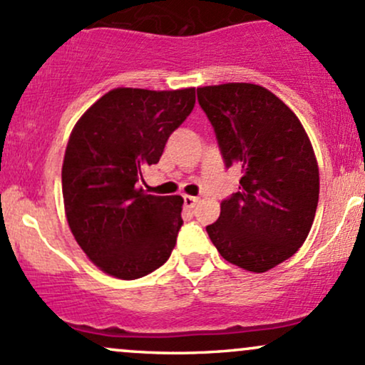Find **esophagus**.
<instances>
[{
	"instance_id": "obj_1",
	"label": "esophagus",
	"mask_w": 365,
	"mask_h": 365,
	"mask_svg": "<svg viewBox=\"0 0 365 365\" xmlns=\"http://www.w3.org/2000/svg\"><path fill=\"white\" fill-rule=\"evenodd\" d=\"M199 202V197H194V195H183V204H185L187 209H192L195 207V204Z\"/></svg>"
}]
</instances>
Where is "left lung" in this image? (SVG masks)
<instances>
[{
    "label": "left lung",
    "instance_id": "8db88e82",
    "mask_svg": "<svg viewBox=\"0 0 365 365\" xmlns=\"http://www.w3.org/2000/svg\"><path fill=\"white\" fill-rule=\"evenodd\" d=\"M225 166L242 170L240 187L206 226L228 262L264 273L292 257L307 238L319 200V170L295 113L255 83L197 89Z\"/></svg>",
    "mask_w": 365,
    "mask_h": 365
}]
</instances>
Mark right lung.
<instances>
[{
  "label": "right lung",
  "instance_id": "add662e5",
  "mask_svg": "<svg viewBox=\"0 0 365 365\" xmlns=\"http://www.w3.org/2000/svg\"><path fill=\"white\" fill-rule=\"evenodd\" d=\"M194 104V87H120L92 104L73 127L61 170L66 220L77 244L104 273L137 279L168 261L183 225V199L145 194L139 182Z\"/></svg>",
  "mask_w": 365,
  "mask_h": 365
}]
</instances>
